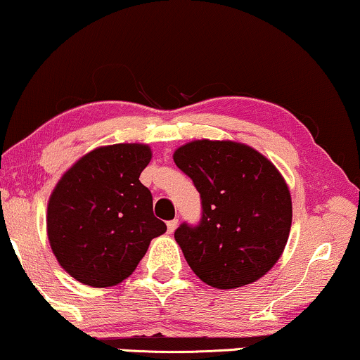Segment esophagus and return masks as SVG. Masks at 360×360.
<instances>
[{
    "mask_svg": "<svg viewBox=\"0 0 360 360\" xmlns=\"http://www.w3.org/2000/svg\"><path fill=\"white\" fill-rule=\"evenodd\" d=\"M177 219H171V221H167V231L169 233H174V229L177 228Z\"/></svg>",
    "mask_w": 360,
    "mask_h": 360,
    "instance_id": "esophagus-1",
    "label": "esophagus"
}]
</instances>
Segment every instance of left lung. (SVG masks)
Returning a JSON list of instances; mask_svg holds the SVG:
<instances>
[{"mask_svg": "<svg viewBox=\"0 0 360 360\" xmlns=\"http://www.w3.org/2000/svg\"><path fill=\"white\" fill-rule=\"evenodd\" d=\"M176 166L201 196V219L174 231L186 262L205 283L238 288L278 262L292 226L288 186L265 155L231 141H194Z\"/></svg>", "mask_w": 360, "mask_h": 360, "instance_id": "8db88e82", "label": "left lung"}]
</instances>
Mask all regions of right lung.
<instances>
[{
  "label": "right lung",
  "instance_id": "1",
  "mask_svg": "<svg viewBox=\"0 0 360 360\" xmlns=\"http://www.w3.org/2000/svg\"><path fill=\"white\" fill-rule=\"evenodd\" d=\"M144 144L98 147L65 172L49 201L50 246L65 271L90 287H112L136 270L150 240L166 233L153 194L139 181Z\"/></svg>",
  "mask_w": 360,
  "mask_h": 360
}]
</instances>
